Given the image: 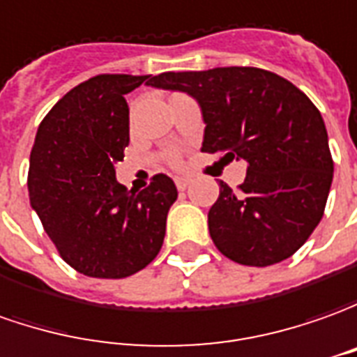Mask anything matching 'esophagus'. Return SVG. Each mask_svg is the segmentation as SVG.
I'll use <instances>...</instances> for the list:
<instances>
[{
	"label": "esophagus",
	"mask_w": 357,
	"mask_h": 357,
	"mask_svg": "<svg viewBox=\"0 0 357 357\" xmlns=\"http://www.w3.org/2000/svg\"><path fill=\"white\" fill-rule=\"evenodd\" d=\"M174 181H176V188L183 191V189H188V185L191 183V178H188V176H178Z\"/></svg>",
	"instance_id": "34e87169"
}]
</instances>
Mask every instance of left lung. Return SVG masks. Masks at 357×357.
Here are the masks:
<instances>
[{
  "instance_id": "8db88e82",
  "label": "left lung",
  "mask_w": 357,
  "mask_h": 357,
  "mask_svg": "<svg viewBox=\"0 0 357 357\" xmlns=\"http://www.w3.org/2000/svg\"><path fill=\"white\" fill-rule=\"evenodd\" d=\"M201 107L203 152L248 164L240 191L220 181L209 209L215 246L236 264L287 260L321 222L334 162L321 111L285 77L261 68L164 72L148 84Z\"/></svg>"
}]
</instances>
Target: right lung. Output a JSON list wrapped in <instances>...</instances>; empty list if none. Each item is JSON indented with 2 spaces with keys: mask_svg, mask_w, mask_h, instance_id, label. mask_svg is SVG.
I'll use <instances>...</instances> for the list:
<instances>
[{
  "mask_svg": "<svg viewBox=\"0 0 357 357\" xmlns=\"http://www.w3.org/2000/svg\"><path fill=\"white\" fill-rule=\"evenodd\" d=\"M152 79L89 77L48 111L31 150V207L62 260L89 278H128L164 244L176 183L158 174L146 189L128 191L115 178L128 146L125 96Z\"/></svg>",
  "mask_w": 357,
  "mask_h": 357,
  "instance_id": "obj_1",
  "label": "right lung"
}]
</instances>
